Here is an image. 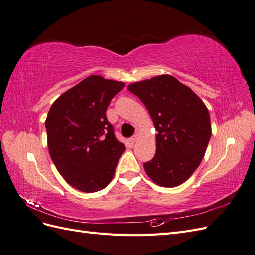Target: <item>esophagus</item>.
I'll list each match as a JSON object with an SVG mask.
<instances>
[{
	"mask_svg": "<svg viewBox=\"0 0 255 255\" xmlns=\"http://www.w3.org/2000/svg\"><path fill=\"white\" fill-rule=\"evenodd\" d=\"M137 140H138V135H134V136H133V137L130 138V139H129L130 143H135Z\"/></svg>",
	"mask_w": 255,
	"mask_h": 255,
	"instance_id": "esophagus-1",
	"label": "esophagus"
}]
</instances>
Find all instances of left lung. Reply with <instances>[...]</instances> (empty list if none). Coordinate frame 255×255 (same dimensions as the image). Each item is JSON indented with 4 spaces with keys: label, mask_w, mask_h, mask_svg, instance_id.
<instances>
[{
    "label": "left lung",
    "mask_w": 255,
    "mask_h": 255,
    "mask_svg": "<svg viewBox=\"0 0 255 255\" xmlns=\"http://www.w3.org/2000/svg\"><path fill=\"white\" fill-rule=\"evenodd\" d=\"M157 130L155 156L143 164L145 173L161 187L186 182L201 163L212 136L204 102L172 75L161 74L129 84Z\"/></svg>",
    "instance_id": "obj_1"
}]
</instances>
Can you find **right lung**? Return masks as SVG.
Listing matches in <instances>:
<instances>
[{"mask_svg":"<svg viewBox=\"0 0 255 255\" xmlns=\"http://www.w3.org/2000/svg\"><path fill=\"white\" fill-rule=\"evenodd\" d=\"M125 83L90 75L60 95L45 119L50 156L64 180L83 192L105 188L126 146L106 110Z\"/></svg>","mask_w":255,"mask_h":255,"instance_id":"1","label":"right lung"}]
</instances>
